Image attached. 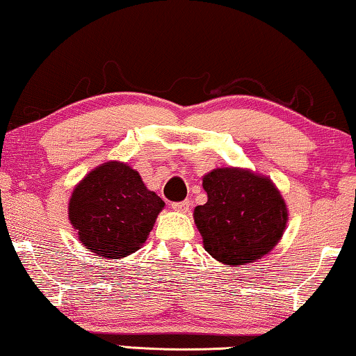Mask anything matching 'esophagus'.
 Returning a JSON list of instances; mask_svg holds the SVG:
<instances>
[{"label":"esophagus","mask_w":356,"mask_h":356,"mask_svg":"<svg viewBox=\"0 0 356 356\" xmlns=\"http://www.w3.org/2000/svg\"><path fill=\"white\" fill-rule=\"evenodd\" d=\"M189 207H191L189 200H183V202H173L172 204V209L175 210V212H179V213L189 212Z\"/></svg>","instance_id":"1"}]
</instances>
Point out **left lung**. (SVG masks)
Masks as SVG:
<instances>
[{
	"instance_id": "left-lung-1",
	"label": "left lung",
	"mask_w": 356,
	"mask_h": 356,
	"mask_svg": "<svg viewBox=\"0 0 356 356\" xmlns=\"http://www.w3.org/2000/svg\"><path fill=\"white\" fill-rule=\"evenodd\" d=\"M207 202L194 209L204 249L216 261L239 266L260 260L277 245L289 212L265 175L239 167L215 168L202 178Z\"/></svg>"
}]
</instances>
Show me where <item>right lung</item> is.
<instances>
[{
  "instance_id": "right-lung-1",
  "label": "right lung",
  "mask_w": 356,
  "mask_h": 356,
  "mask_svg": "<svg viewBox=\"0 0 356 356\" xmlns=\"http://www.w3.org/2000/svg\"><path fill=\"white\" fill-rule=\"evenodd\" d=\"M163 207L135 168L109 161L76 184L67 212L85 249L104 260H120L141 249Z\"/></svg>"
}]
</instances>
